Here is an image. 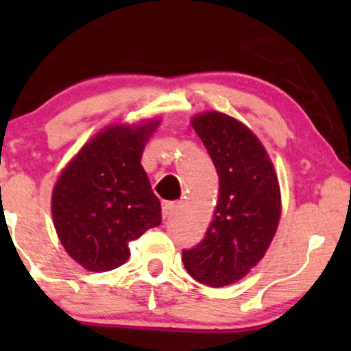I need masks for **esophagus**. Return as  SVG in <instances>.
<instances>
[{
    "instance_id": "esophagus-1",
    "label": "esophagus",
    "mask_w": 351,
    "mask_h": 351,
    "mask_svg": "<svg viewBox=\"0 0 351 351\" xmlns=\"http://www.w3.org/2000/svg\"><path fill=\"white\" fill-rule=\"evenodd\" d=\"M174 208H176L174 203H169V201H165V203H162V208H161L162 219L169 217V215L172 214V210H174Z\"/></svg>"
}]
</instances>
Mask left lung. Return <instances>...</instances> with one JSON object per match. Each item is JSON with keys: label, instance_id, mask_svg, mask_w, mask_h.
<instances>
[{"label": "left lung", "instance_id": "left-lung-1", "mask_svg": "<svg viewBox=\"0 0 351 351\" xmlns=\"http://www.w3.org/2000/svg\"><path fill=\"white\" fill-rule=\"evenodd\" d=\"M191 124L219 174V201L204 238L182 251V262L198 282L222 287L265 256L280 220V189L265 148L244 124L217 112Z\"/></svg>", "mask_w": 351, "mask_h": 351}]
</instances>
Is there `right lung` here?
Returning a JSON list of instances; mask_svg holds the SVG:
<instances>
[{
  "label": "right lung",
  "mask_w": 351,
  "mask_h": 351,
  "mask_svg": "<svg viewBox=\"0 0 351 351\" xmlns=\"http://www.w3.org/2000/svg\"><path fill=\"white\" fill-rule=\"evenodd\" d=\"M158 121L108 128L81 148L52 193V217L65 251L90 271L128 261L129 243L161 223V204L141 165Z\"/></svg>",
  "instance_id": "add662e5"
}]
</instances>
